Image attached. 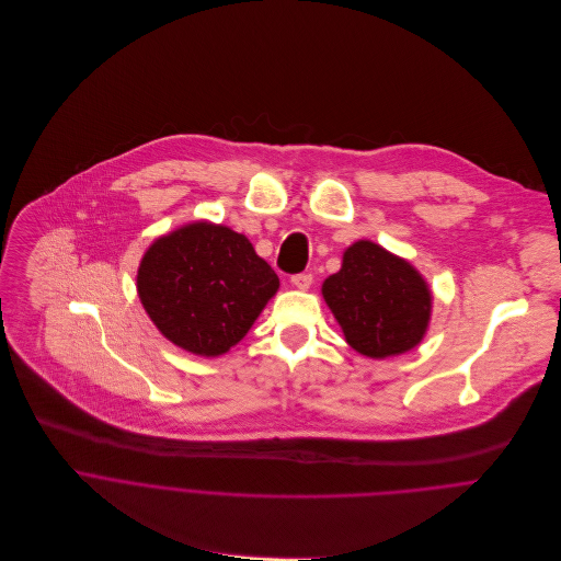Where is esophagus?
Returning a JSON list of instances; mask_svg holds the SVG:
<instances>
[{"instance_id":"1","label":"esophagus","mask_w":561,"mask_h":561,"mask_svg":"<svg viewBox=\"0 0 561 561\" xmlns=\"http://www.w3.org/2000/svg\"><path fill=\"white\" fill-rule=\"evenodd\" d=\"M311 283H313L311 274H296V276H291V285L296 289H300V291H307L311 287Z\"/></svg>"}]
</instances>
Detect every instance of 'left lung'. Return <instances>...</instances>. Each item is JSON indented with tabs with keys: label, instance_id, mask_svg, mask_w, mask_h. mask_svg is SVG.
Listing matches in <instances>:
<instances>
[{
	"label": "left lung",
	"instance_id": "obj_1",
	"mask_svg": "<svg viewBox=\"0 0 561 561\" xmlns=\"http://www.w3.org/2000/svg\"><path fill=\"white\" fill-rule=\"evenodd\" d=\"M320 291L347 345L367 358L400 356L424 341L433 311L428 283L407 259L374 241L352 243Z\"/></svg>",
	"mask_w": 561,
	"mask_h": 561
}]
</instances>
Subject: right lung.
Returning a JSON list of instances; mask_svg holds the SVG:
<instances>
[{
    "label": "right lung",
    "mask_w": 561,
    "mask_h": 561,
    "mask_svg": "<svg viewBox=\"0 0 561 561\" xmlns=\"http://www.w3.org/2000/svg\"><path fill=\"white\" fill-rule=\"evenodd\" d=\"M278 287L250 239L211 220L154 239L137 270V294L154 327L203 358L239 345Z\"/></svg>",
    "instance_id": "obj_1"
}]
</instances>
